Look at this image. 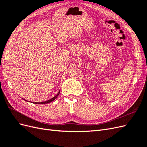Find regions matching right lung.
I'll return each mask as SVG.
<instances>
[{
	"label": "right lung",
	"instance_id": "add662e5",
	"mask_svg": "<svg viewBox=\"0 0 147 147\" xmlns=\"http://www.w3.org/2000/svg\"><path fill=\"white\" fill-rule=\"evenodd\" d=\"M59 92H60V91L58 92V93H57V94L55 97H53V98H51V99H49V100H47V101L42 102H32V103H33V104H48V103H50V102H52V101H53V100H55V99L57 98V97L58 96V95H59ZM24 100H25V99H24ZM26 101H27V100H26Z\"/></svg>",
	"mask_w": 147,
	"mask_h": 147
}]
</instances>
